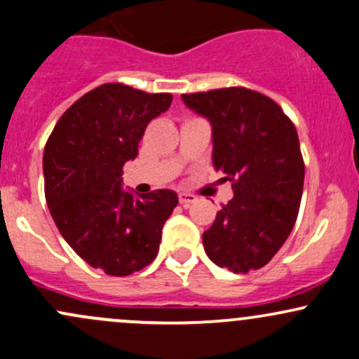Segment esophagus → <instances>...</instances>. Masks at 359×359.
<instances>
[{
    "label": "esophagus",
    "instance_id": "obj_1",
    "mask_svg": "<svg viewBox=\"0 0 359 359\" xmlns=\"http://www.w3.org/2000/svg\"><path fill=\"white\" fill-rule=\"evenodd\" d=\"M179 201H180V205H182V206H189V205H192V203L198 201V198H196V196H192V194H187V192H180Z\"/></svg>",
    "mask_w": 359,
    "mask_h": 359
}]
</instances>
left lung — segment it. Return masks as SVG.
I'll list each match as a JSON object with an SVG mask.
<instances>
[{
    "instance_id": "left-lung-1",
    "label": "left lung",
    "mask_w": 359,
    "mask_h": 359,
    "mask_svg": "<svg viewBox=\"0 0 359 359\" xmlns=\"http://www.w3.org/2000/svg\"><path fill=\"white\" fill-rule=\"evenodd\" d=\"M211 126L213 167L233 198L203 233L205 252L233 273L265 266L296 224L304 163L294 123L270 97L246 88L182 94Z\"/></svg>"
}]
</instances>
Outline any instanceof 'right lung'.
<instances>
[{
  "label": "right lung",
  "instance_id": "right-lung-1",
  "mask_svg": "<svg viewBox=\"0 0 359 359\" xmlns=\"http://www.w3.org/2000/svg\"><path fill=\"white\" fill-rule=\"evenodd\" d=\"M170 104L172 94L103 84L63 113L44 148L53 220L69 246L107 275L126 277L148 266L179 203L170 189L141 196L122 187L123 165L137 156L148 123Z\"/></svg>",
  "mask_w": 359,
  "mask_h": 359
}]
</instances>
